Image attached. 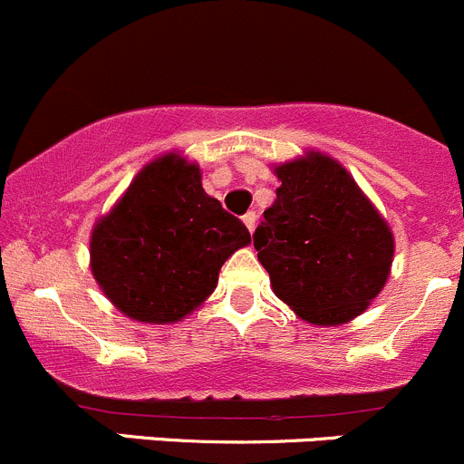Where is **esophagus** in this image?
<instances>
[{"label": "esophagus", "mask_w": 464, "mask_h": 464, "mask_svg": "<svg viewBox=\"0 0 464 464\" xmlns=\"http://www.w3.org/2000/svg\"><path fill=\"white\" fill-rule=\"evenodd\" d=\"M243 223H246L247 230L255 232V226H256V212H247V214H243Z\"/></svg>", "instance_id": "34e87169"}]
</instances>
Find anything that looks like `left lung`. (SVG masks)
I'll return each mask as SVG.
<instances>
[{"instance_id": "8db88e82", "label": "left lung", "mask_w": 464, "mask_h": 464, "mask_svg": "<svg viewBox=\"0 0 464 464\" xmlns=\"http://www.w3.org/2000/svg\"><path fill=\"white\" fill-rule=\"evenodd\" d=\"M282 185L252 234L275 295L320 327L350 323L382 293L394 238L343 164L309 150L275 167Z\"/></svg>"}]
</instances>
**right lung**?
Segmentation results:
<instances>
[{"instance_id":"add662e5","label":"right lung","mask_w":464,"mask_h":464,"mask_svg":"<svg viewBox=\"0 0 464 464\" xmlns=\"http://www.w3.org/2000/svg\"><path fill=\"white\" fill-rule=\"evenodd\" d=\"M250 232L205 194L198 164L178 153L146 164L96 221L90 266L110 302L137 323H178L214 293Z\"/></svg>"}]
</instances>
